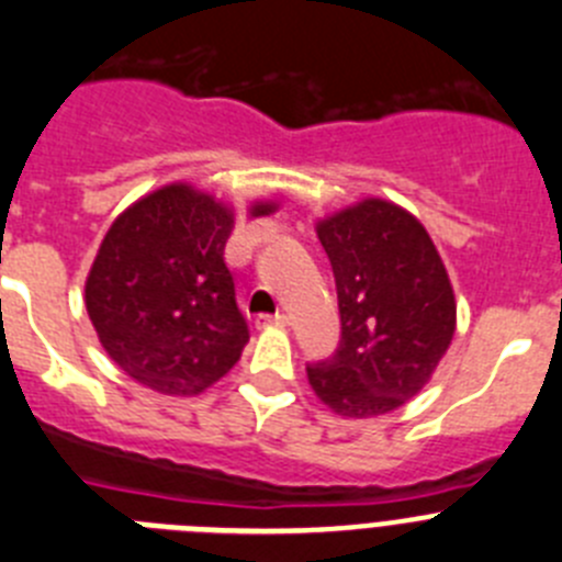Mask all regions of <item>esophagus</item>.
<instances>
[{"label": "esophagus", "instance_id": "1", "mask_svg": "<svg viewBox=\"0 0 562 562\" xmlns=\"http://www.w3.org/2000/svg\"><path fill=\"white\" fill-rule=\"evenodd\" d=\"M257 327H288V316L285 313H274V316L271 313H260L257 316Z\"/></svg>", "mask_w": 562, "mask_h": 562}]
</instances>
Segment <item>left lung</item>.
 Segmentation results:
<instances>
[{"mask_svg":"<svg viewBox=\"0 0 562 562\" xmlns=\"http://www.w3.org/2000/svg\"><path fill=\"white\" fill-rule=\"evenodd\" d=\"M316 232L336 277L341 341L307 363V381L341 417H381L412 401L448 350L451 280L423 224L389 201H361Z\"/></svg>","mask_w":562,"mask_h":562,"instance_id":"8db88e82","label":"left lung"}]
</instances>
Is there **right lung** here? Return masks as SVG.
<instances>
[{"instance_id": "1", "label": "right lung", "mask_w": 562, "mask_h": 562, "mask_svg": "<svg viewBox=\"0 0 562 562\" xmlns=\"http://www.w3.org/2000/svg\"><path fill=\"white\" fill-rule=\"evenodd\" d=\"M255 204L251 215H269ZM232 212L187 184L136 201L105 232L86 311L111 361L161 394H199L249 341L224 246Z\"/></svg>"}]
</instances>
